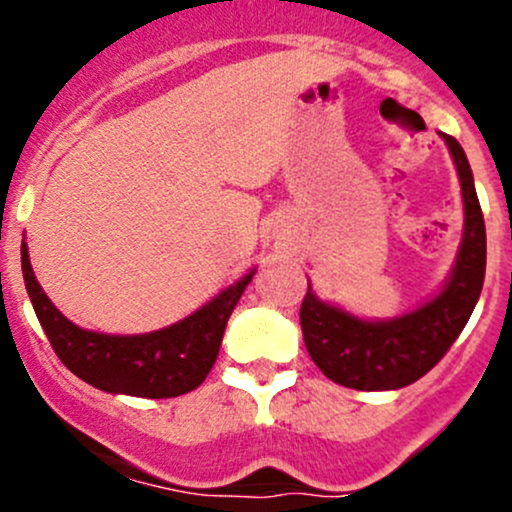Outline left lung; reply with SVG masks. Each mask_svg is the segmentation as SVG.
Returning <instances> with one entry per match:
<instances>
[{
	"instance_id": "obj_1",
	"label": "left lung",
	"mask_w": 512,
	"mask_h": 512,
	"mask_svg": "<svg viewBox=\"0 0 512 512\" xmlns=\"http://www.w3.org/2000/svg\"><path fill=\"white\" fill-rule=\"evenodd\" d=\"M456 160L466 208V232L456 270L433 302L391 322H361L319 302L307 289L299 322L304 344L327 379L356 391H389L421 379L446 356L471 319L485 280V223L471 165L461 143L446 136Z\"/></svg>"
}]
</instances>
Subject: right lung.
<instances>
[{
    "label": "right lung",
    "mask_w": 512,
    "mask_h": 512,
    "mask_svg": "<svg viewBox=\"0 0 512 512\" xmlns=\"http://www.w3.org/2000/svg\"><path fill=\"white\" fill-rule=\"evenodd\" d=\"M22 272L41 329L61 364L79 379L108 394L173 399L198 389L218 359L225 324L250 275L190 314L183 322L141 337H108L74 327L44 294L22 245Z\"/></svg>",
    "instance_id": "add662e5"
}]
</instances>
